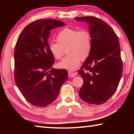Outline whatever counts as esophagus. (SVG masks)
Masks as SVG:
<instances>
[{
  "label": "esophagus",
  "instance_id": "34e87169",
  "mask_svg": "<svg viewBox=\"0 0 134 134\" xmlns=\"http://www.w3.org/2000/svg\"><path fill=\"white\" fill-rule=\"evenodd\" d=\"M68 75L69 77H70V78H73V77H75V76L77 75V72H71L70 71H68Z\"/></svg>",
  "mask_w": 134,
  "mask_h": 134
}]
</instances>
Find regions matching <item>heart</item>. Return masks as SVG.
Wrapping results in <instances>:
<instances>
[{
	"mask_svg": "<svg viewBox=\"0 0 134 134\" xmlns=\"http://www.w3.org/2000/svg\"><path fill=\"white\" fill-rule=\"evenodd\" d=\"M58 42L49 44V50L56 59H62L64 49L67 47L69 55L58 64L59 68L69 70H76L81 60H85L90 56L92 49L91 36L86 30L79 31L74 28H65L56 37Z\"/></svg>",
	"mask_w": 134,
	"mask_h": 134,
	"instance_id": "heart-1",
	"label": "heart"
}]
</instances>
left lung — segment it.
Wrapping results in <instances>:
<instances>
[{
  "label": "left lung",
  "mask_w": 134,
  "mask_h": 134,
  "mask_svg": "<svg viewBox=\"0 0 134 134\" xmlns=\"http://www.w3.org/2000/svg\"><path fill=\"white\" fill-rule=\"evenodd\" d=\"M75 19L88 24L92 41L90 55L78 71L84 80L79 94L88 103L103 104L114 94L122 76L119 39L112 28L98 18Z\"/></svg>",
  "instance_id": "obj_1"
}]
</instances>
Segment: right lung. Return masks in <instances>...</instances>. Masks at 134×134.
Here are the masks:
<instances>
[{
	"label": "right lung",
	"instance_id": "add662e5",
	"mask_svg": "<svg viewBox=\"0 0 134 134\" xmlns=\"http://www.w3.org/2000/svg\"><path fill=\"white\" fill-rule=\"evenodd\" d=\"M66 25L56 19H40L24 28L14 50V78L28 102L43 107L57 98L68 73L52 68L55 60L49 50L50 31Z\"/></svg>",
	"mask_w": 134,
	"mask_h": 134
}]
</instances>
